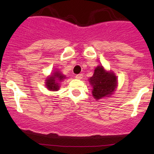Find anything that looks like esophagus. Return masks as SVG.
I'll use <instances>...</instances> for the list:
<instances>
[{"mask_svg": "<svg viewBox=\"0 0 154 154\" xmlns=\"http://www.w3.org/2000/svg\"><path fill=\"white\" fill-rule=\"evenodd\" d=\"M83 75L82 74H77V75L75 76V77L77 79H78V80H81L82 78H83Z\"/></svg>", "mask_w": 154, "mask_h": 154, "instance_id": "obj_1", "label": "esophagus"}]
</instances>
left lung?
<instances>
[{
  "label": "left lung",
  "instance_id": "1",
  "mask_svg": "<svg viewBox=\"0 0 154 154\" xmlns=\"http://www.w3.org/2000/svg\"><path fill=\"white\" fill-rule=\"evenodd\" d=\"M88 80L93 88L92 95L96 100L109 97L117 87V77L114 73L106 71L102 66L94 69V74Z\"/></svg>",
  "mask_w": 154,
  "mask_h": 154
}]
</instances>
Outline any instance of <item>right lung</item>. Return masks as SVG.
Masks as SVG:
<instances>
[{"label":"right lung","instance_id":"obj_1","mask_svg":"<svg viewBox=\"0 0 154 154\" xmlns=\"http://www.w3.org/2000/svg\"><path fill=\"white\" fill-rule=\"evenodd\" d=\"M65 78H66V76L61 74L60 71H54L52 75L49 76L46 79V87L50 91H58L60 88V83L63 81Z\"/></svg>","mask_w":154,"mask_h":154}]
</instances>
